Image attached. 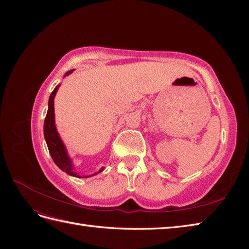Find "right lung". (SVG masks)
I'll return each mask as SVG.
<instances>
[{
    "label": "right lung",
    "instance_id": "add662e5",
    "mask_svg": "<svg viewBox=\"0 0 249 249\" xmlns=\"http://www.w3.org/2000/svg\"><path fill=\"white\" fill-rule=\"evenodd\" d=\"M73 71L74 70H71L70 71L65 72L64 77L69 76V74H71ZM59 87H60V84H58L55 87V89L53 90V92L50 95L48 112H47V116H46V119H44V124H43L44 139H46L50 155L57 166L62 171L66 172L67 175H70L71 177H76V178H89V177L95 176L97 173L102 172L105 168L102 167L99 171L93 173L92 176H80L79 173L74 171L72 161L71 159V157L69 156V154H67V150L63 141L59 136V133L57 131L56 124H55V109H54V99Z\"/></svg>",
    "mask_w": 249,
    "mask_h": 249
}]
</instances>
